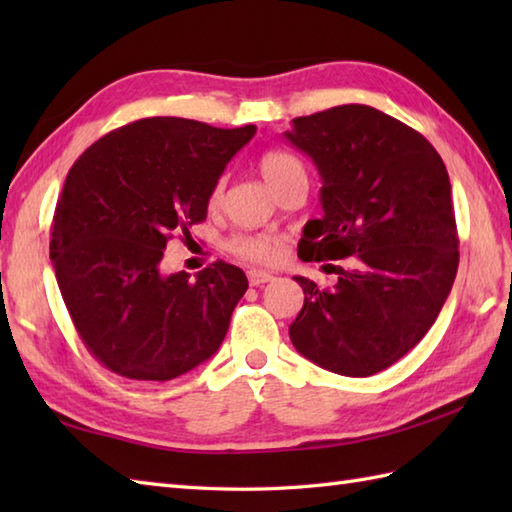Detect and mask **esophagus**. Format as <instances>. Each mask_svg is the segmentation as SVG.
I'll list each match as a JSON object with an SVG mask.
<instances>
[{
    "label": "esophagus",
    "mask_w": 512,
    "mask_h": 512,
    "mask_svg": "<svg viewBox=\"0 0 512 512\" xmlns=\"http://www.w3.org/2000/svg\"><path fill=\"white\" fill-rule=\"evenodd\" d=\"M248 281L250 286H262L268 284V281H273V275L266 273V270H248Z\"/></svg>",
    "instance_id": "1"
}]
</instances>
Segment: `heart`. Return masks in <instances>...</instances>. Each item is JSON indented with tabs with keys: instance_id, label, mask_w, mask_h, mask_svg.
Masks as SVG:
<instances>
[{
	"instance_id": "heart-1",
	"label": "heart",
	"mask_w": 512,
	"mask_h": 512,
	"mask_svg": "<svg viewBox=\"0 0 512 512\" xmlns=\"http://www.w3.org/2000/svg\"><path fill=\"white\" fill-rule=\"evenodd\" d=\"M297 171H303L301 162L292 154H288V151L273 149V151H266V154L259 158V173H262L264 180L268 182V187H273L275 191L292 176V173ZM220 195H222V187L217 184L209 202L217 204L220 202ZM228 250L237 257L248 259V262L268 264V262H275L281 253V237L273 233H239L231 239V242H228Z\"/></svg>"
}]
</instances>
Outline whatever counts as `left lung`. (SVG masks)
I'll use <instances>...</instances> for the list:
<instances>
[{"label":"left lung","mask_w":512,"mask_h":512,"mask_svg":"<svg viewBox=\"0 0 512 512\" xmlns=\"http://www.w3.org/2000/svg\"><path fill=\"white\" fill-rule=\"evenodd\" d=\"M284 138L323 184V217L303 226L299 257H352L334 288L295 277L306 301L290 341L328 372H383L436 323L458 273L447 167L416 129L369 105L292 118Z\"/></svg>","instance_id":"obj_1"}]
</instances>
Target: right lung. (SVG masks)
<instances>
[{"label": "right lung", "instance_id": "obj_1", "mask_svg": "<svg viewBox=\"0 0 512 512\" xmlns=\"http://www.w3.org/2000/svg\"><path fill=\"white\" fill-rule=\"evenodd\" d=\"M255 125L140 118L74 162L57 202L50 259L76 332L114 374L171 380L220 350L244 297L242 268L165 275L171 233L206 220L209 198Z\"/></svg>", "mask_w": 512, "mask_h": 512}]
</instances>
